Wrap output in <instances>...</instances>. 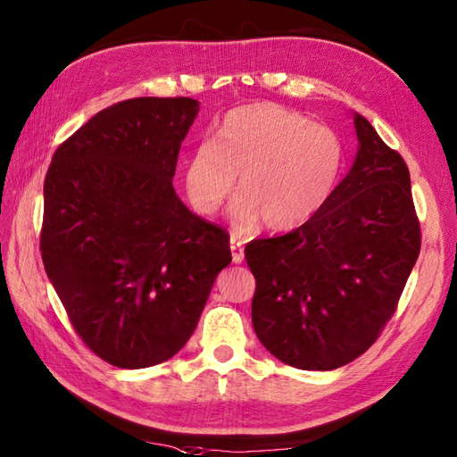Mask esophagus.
Masks as SVG:
<instances>
[{
    "instance_id": "1",
    "label": "esophagus",
    "mask_w": 457,
    "mask_h": 457,
    "mask_svg": "<svg viewBox=\"0 0 457 457\" xmlns=\"http://www.w3.org/2000/svg\"><path fill=\"white\" fill-rule=\"evenodd\" d=\"M230 252H232V262L235 263H240L244 260V246L237 237L230 238Z\"/></svg>"
}]
</instances>
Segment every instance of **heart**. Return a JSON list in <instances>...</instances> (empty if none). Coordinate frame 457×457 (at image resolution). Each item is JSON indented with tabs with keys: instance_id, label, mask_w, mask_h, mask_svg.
Wrapping results in <instances>:
<instances>
[{
	"instance_id": "obj_1",
	"label": "heart",
	"mask_w": 457,
	"mask_h": 457,
	"mask_svg": "<svg viewBox=\"0 0 457 457\" xmlns=\"http://www.w3.org/2000/svg\"><path fill=\"white\" fill-rule=\"evenodd\" d=\"M187 159L184 186L195 213H217L235 192L232 217L246 228L281 232L300 227L329 197L343 162V145L328 126L273 103L232 110L217 131Z\"/></svg>"
}]
</instances>
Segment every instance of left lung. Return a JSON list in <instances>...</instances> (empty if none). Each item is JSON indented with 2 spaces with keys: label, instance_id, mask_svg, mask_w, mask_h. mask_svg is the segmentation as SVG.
I'll list each match as a JSON object with an SVG mask.
<instances>
[{
  "label": "left lung",
  "instance_id": "obj_1",
  "mask_svg": "<svg viewBox=\"0 0 457 457\" xmlns=\"http://www.w3.org/2000/svg\"><path fill=\"white\" fill-rule=\"evenodd\" d=\"M349 174L293 232L252 240V324L273 357L333 370L369 351L392 320L420 252V222L402 154L364 116Z\"/></svg>",
  "mask_w": 457,
  "mask_h": 457
}]
</instances>
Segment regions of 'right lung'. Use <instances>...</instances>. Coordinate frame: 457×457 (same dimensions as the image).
Returning a JSON list of instances; mask_svg holds the SVG:
<instances>
[{
	"mask_svg": "<svg viewBox=\"0 0 457 457\" xmlns=\"http://www.w3.org/2000/svg\"><path fill=\"white\" fill-rule=\"evenodd\" d=\"M197 110L187 96L100 110L60 143L44 180V270L77 336L118 369L174 357L232 260L228 232L172 187Z\"/></svg>",
	"mask_w": 457,
	"mask_h": 457,
	"instance_id": "right-lung-1",
	"label": "right lung"
}]
</instances>
